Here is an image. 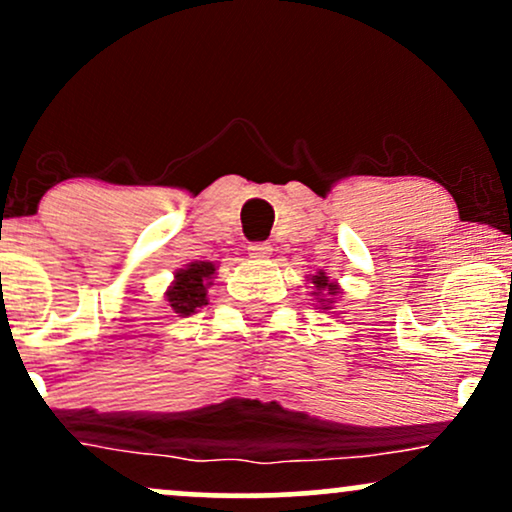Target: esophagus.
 Here are the masks:
<instances>
[{"instance_id": "esophagus-1", "label": "esophagus", "mask_w": 512, "mask_h": 512, "mask_svg": "<svg viewBox=\"0 0 512 512\" xmlns=\"http://www.w3.org/2000/svg\"><path fill=\"white\" fill-rule=\"evenodd\" d=\"M248 255L252 260H267L272 255V245L269 243H250L248 245Z\"/></svg>"}]
</instances>
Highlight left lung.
<instances>
[{
  "mask_svg": "<svg viewBox=\"0 0 512 512\" xmlns=\"http://www.w3.org/2000/svg\"><path fill=\"white\" fill-rule=\"evenodd\" d=\"M313 284H315V296H322L320 303H325V310L334 303L332 296H337V293L342 291L337 284H334V281H330V276H327L325 272H317L313 276Z\"/></svg>",
  "mask_w": 512,
  "mask_h": 512,
  "instance_id": "8db88e82",
  "label": "left lung"
}]
</instances>
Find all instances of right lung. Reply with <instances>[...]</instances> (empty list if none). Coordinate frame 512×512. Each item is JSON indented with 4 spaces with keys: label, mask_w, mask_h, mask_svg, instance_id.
<instances>
[{
    "label": "right lung",
    "mask_w": 512,
    "mask_h": 512,
    "mask_svg": "<svg viewBox=\"0 0 512 512\" xmlns=\"http://www.w3.org/2000/svg\"><path fill=\"white\" fill-rule=\"evenodd\" d=\"M214 274L216 267L211 262H190L185 269H178L175 281L166 291L170 308L182 317L197 313V308L207 305V289Z\"/></svg>",
    "instance_id": "obj_1"
}]
</instances>
